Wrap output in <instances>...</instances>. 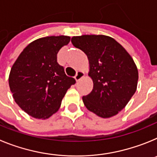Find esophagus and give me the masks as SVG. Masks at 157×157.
Listing matches in <instances>:
<instances>
[{
    "label": "esophagus",
    "mask_w": 157,
    "mask_h": 157,
    "mask_svg": "<svg viewBox=\"0 0 157 157\" xmlns=\"http://www.w3.org/2000/svg\"><path fill=\"white\" fill-rule=\"evenodd\" d=\"M84 75H85V74H84V72L82 71H77L75 76V78L76 82L79 81L81 78H82L84 77Z\"/></svg>",
    "instance_id": "34e87169"
}]
</instances>
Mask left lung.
Masks as SVG:
<instances>
[{"label":"left lung","mask_w":157,"mask_h":157,"mask_svg":"<svg viewBox=\"0 0 157 157\" xmlns=\"http://www.w3.org/2000/svg\"><path fill=\"white\" fill-rule=\"evenodd\" d=\"M71 42L88 57L89 76L94 82L90 94L82 97L85 106L100 117L116 116L137 90L138 71L134 59L109 36H76Z\"/></svg>","instance_id":"left-lung-1"}]
</instances>
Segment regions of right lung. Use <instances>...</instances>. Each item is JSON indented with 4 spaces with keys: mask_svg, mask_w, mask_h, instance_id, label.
Segmentation results:
<instances>
[{
    "mask_svg": "<svg viewBox=\"0 0 157 157\" xmlns=\"http://www.w3.org/2000/svg\"><path fill=\"white\" fill-rule=\"evenodd\" d=\"M69 36H50L32 41L14 63L8 78L13 98L25 112L48 119L58 111L67 90L75 83L57 63V53Z\"/></svg>",
    "mask_w": 157,
    "mask_h": 157,
    "instance_id": "right-lung-1",
    "label": "right lung"
}]
</instances>
